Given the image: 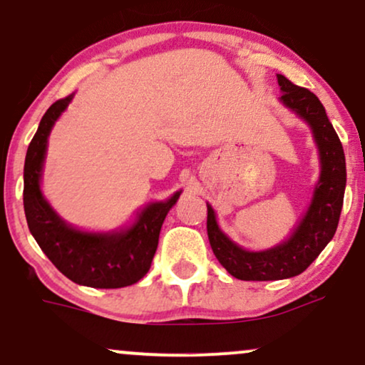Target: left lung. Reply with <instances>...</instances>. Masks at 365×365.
Masks as SVG:
<instances>
[{
	"instance_id": "8db88e82",
	"label": "left lung",
	"mask_w": 365,
	"mask_h": 365,
	"mask_svg": "<svg viewBox=\"0 0 365 365\" xmlns=\"http://www.w3.org/2000/svg\"><path fill=\"white\" fill-rule=\"evenodd\" d=\"M278 77L279 101L309 125L321 159L319 182L307 212L288 240L267 250L250 252L228 238L217 226L215 209L207 204V237L212 252L230 274L244 282H271L304 273L336 232L346 185L345 154L328 120L324 106L309 89Z\"/></svg>"
}]
</instances>
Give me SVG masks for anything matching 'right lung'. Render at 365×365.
<instances>
[{"label": "right lung", "mask_w": 365, "mask_h": 365, "mask_svg": "<svg viewBox=\"0 0 365 365\" xmlns=\"http://www.w3.org/2000/svg\"><path fill=\"white\" fill-rule=\"evenodd\" d=\"M73 94L58 99L41 120L24 166V209L29 230L58 269L73 283L92 288H123L144 278L156 254L163 221L182 190L165 202H150L135 223L120 232L92 233L73 228L54 212L41 192L48 137Z\"/></svg>", "instance_id": "1"}]
</instances>
